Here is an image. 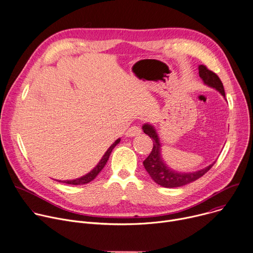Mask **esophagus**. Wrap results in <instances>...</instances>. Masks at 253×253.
<instances>
[{
  "instance_id": "esophagus-1",
  "label": "esophagus",
  "mask_w": 253,
  "mask_h": 253,
  "mask_svg": "<svg viewBox=\"0 0 253 253\" xmlns=\"http://www.w3.org/2000/svg\"><path fill=\"white\" fill-rule=\"evenodd\" d=\"M140 133H141V129H140V127H139V126H137V125H133V126H131V127L126 131L125 135H126V136H128V137H133V136L139 135Z\"/></svg>"
}]
</instances>
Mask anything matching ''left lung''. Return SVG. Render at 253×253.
I'll return each mask as SVG.
<instances>
[{"label": "left lung", "mask_w": 253, "mask_h": 253, "mask_svg": "<svg viewBox=\"0 0 253 253\" xmlns=\"http://www.w3.org/2000/svg\"><path fill=\"white\" fill-rule=\"evenodd\" d=\"M199 76L206 84L216 88L217 90L220 91L223 97H225V90H224L223 84L219 79V77L214 72L210 71L206 65L201 64L199 65ZM142 129H143V132L150 137L153 142L152 150L150 154L147 156V158L143 162V166L146 171L151 176V178L157 183V185L165 188H177V187L188 185V183L203 176L214 166L213 164L199 171L190 172V173H181V172L171 170L167 167V165L164 163V160L162 158V154H160V149H162L160 147H162V145L159 143L158 135L155 129L153 128V126L149 124H144L142 126Z\"/></svg>", "instance_id": "8db88e82"}]
</instances>
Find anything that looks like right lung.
Wrapping results in <instances>:
<instances>
[{
    "instance_id": "1",
    "label": "right lung",
    "mask_w": 253,
    "mask_h": 253,
    "mask_svg": "<svg viewBox=\"0 0 253 253\" xmlns=\"http://www.w3.org/2000/svg\"><path fill=\"white\" fill-rule=\"evenodd\" d=\"M119 142H120V138L117 139L116 141H115V142L109 147V149H108V150L106 151V153L103 155L102 159L100 160V163L97 165V167H96L93 170L89 171L87 174H85V175H84V176H82V177H80V178L73 179V180H62V182L68 183V185L78 186V185H84V183H87V182L93 180V179L99 174V172L104 169V167L106 166V164H107V162H108V159H109V157H110V154H111L112 150L115 148V146H116ZM58 181H61V180H58Z\"/></svg>"
}]
</instances>
